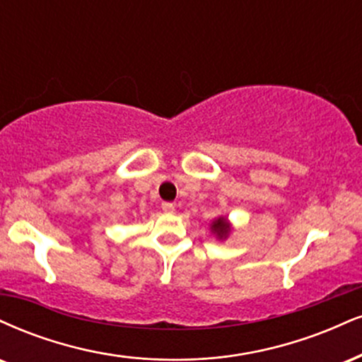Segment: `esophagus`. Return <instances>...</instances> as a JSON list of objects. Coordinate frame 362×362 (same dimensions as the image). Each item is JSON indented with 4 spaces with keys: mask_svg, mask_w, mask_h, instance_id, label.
<instances>
[{
    "mask_svg": "<svg viewBox=\"0 0 362 362\" xmlns=\"http://www.w3.org/2000/svg\"><path fill=\"white\" fill-rule=\"evenodd\" d=\"M162 209L165 212H168V214H172V212H175V204L172 202H163L162 204Z\"/></svg>",
    "mask_w": 362,
    "mask_h": 362,
    "instance_id": "obj_1",
    "label": "esophagus"
}]
</instances>
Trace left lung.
I'll list each match as a JSON object with an SVG mask.
<instances>
[{"label": "left lung", "mask_w": 362, "mask_h": 362, "mask_svg": "<svg viewBox=\"0 0 362 362\" xmlns=\"http://www.w3.org/2000/svg\"><path fill=\"white\" fill-rule=\"evenodd\" d=\"M211 230L216 234L217 239H228V236L230 234V224L226 217H217V219L212 221L211 224Z\"/></svg>", "instance_id": "left-lung-1"}]
</instances>
